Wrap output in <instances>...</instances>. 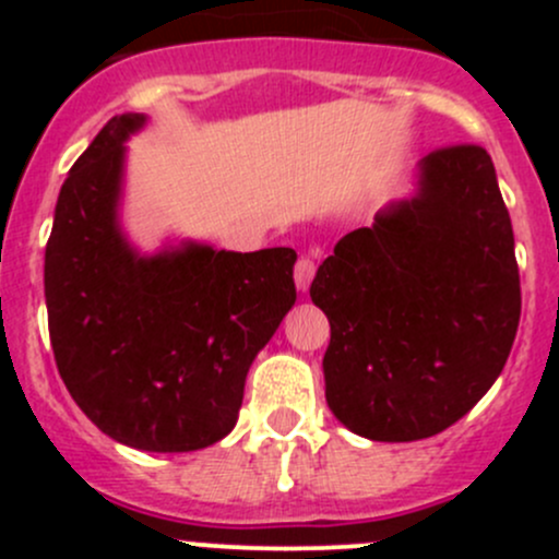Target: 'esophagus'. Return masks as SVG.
<instances>
[{"instance_id": "34e87169", "label": "esophagus", "mask_w": 559, "mask_h": 559, "mask_svg": "<svg viewBox=\"0 0 559 559\" xmlns=\"http://www.w3.org/2000/svg\"><path fill=\"white\" fill-rule=\"evenodd\" d=\"M313 275H316L313 259H308V257L297 259V264H295V284H297V289H300V292L311 289Z\"/></svg>"}]
</instances>
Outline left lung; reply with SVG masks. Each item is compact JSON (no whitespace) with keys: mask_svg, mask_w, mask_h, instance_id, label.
Masks as SVG:
<instances>
[{"mask_svg":"<svg viewBox=\"0 0 559 559\" xmlns=\"http://www.w3.org/2000/svg\"><path fill=\"white\" fill-rule=\"evenodd\" d=\"M414 186L343 235L311 284L330 319L326 405L368 441H421L460 421L520 326L514 229L487 151H432Z\"/></svg>","mask_w":559,"mask_h":559,"instance_id":"left-lung-1","label":"left lung"}]
</instances>
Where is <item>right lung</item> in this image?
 <instances>
[{
  "instance_id": "add662e5",
  "label": "right lung",
  "mask_w": 559,
  "mask_h": 559,
  "mask_svg": "<svg viewBox=\"0 0 559 559\" xmlns=\"http://www.w3.org/2000/svg\"><path fill=\"white\" fill-rule=\"evenodd\" d=\"M121 112L72 165L45 246V306L61 381L112 441L194 452L229 436L257 354L297 300L292 248L218 251L180 240L143 253L121 227Z\"/></svg>"
}]
</instances>
